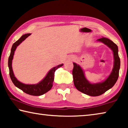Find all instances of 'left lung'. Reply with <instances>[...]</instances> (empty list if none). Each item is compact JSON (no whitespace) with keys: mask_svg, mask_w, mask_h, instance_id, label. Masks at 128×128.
I'll return each instance as SVG.
<instances>
[{"mask_svg":"<svg viewBox=\"0 0 128 128\" xmlns=\"http://www.w3.org/2000/svg\"><path fill=\"white\" fill-rule=\"evenodd\" d=\"M99 42L110 47L114 52V65L112 72L105 81L96 84H91L84 75L81 67L75 62H73L72 74L74 85L77 89L86 95L92 96H96L103 94L110 88H112L118 79L119 69L120 68V59L118 54V47L115 43L107 38L102 37L98 39Z\"/></svg>","mask_w":128,"mask_h":128,"instance_id":"1","label":"left lung"}]
</instances>
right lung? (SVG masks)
Instances as JSON below:
<instances>
[{"label":"right lung","mask_w":128,"mask_h":128,"mask_svg":"<svg viewBox=\"0 0 128 128\" xmlns=\"http://www.w3.org/2000/svg\"><path fill=\"white\" fill-rule=\"evenodd\" d=\"M30 34H31L30 33L25 34L24 35L22 36L18 40H17L12 45L11 50H10V55L9 56V58H8V67H9L10 70V76L12 82L17 88H20V89L22 90L24 92L28 94L33 95V96H40V95H42L45 94V93L51 90V88L53 86L52 84L54 80V74H55V70L58 68L63 66V64L58 65V66L52 68L49 71L48 73H47L46 76L42 81L39 82L38 84H34V85H27V84H24L18 81L16 78L14 77V72H13L12 70V59L13 58H14V51L16 50L17 47L22 41L24 40L26 38L28 37Z\"/></svg>","instance_id":"right-lung-1"}]
</instances>
